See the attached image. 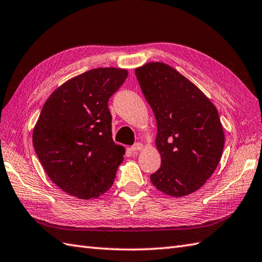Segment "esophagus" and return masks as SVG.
<instances>
[{
  "label": "esophagus",
  "instance_id": "34e87169",
  "mask_svg": "<svg viewBox=\"0 0 262 262\" xmlns=\"http://www.w3.org/2000/svg\"><path fill=\"white\" fill-rule=\"evenodd\" d=\"M142 143H140V142H137V143H135L133 144V146L131 147V151H133V152H136V151H139V150H141L142 149Z\"/></svg>",
  "mask_w": 262,
  "mask_h": 262
}]
</instances>
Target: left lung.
I'll use <instances>...</instances> for the list:
<instances>
[{
    "label": "left lung",
    "instance_id": "8db88e82",
    "mask_svg": "<svg viewBox=\"0 0 262 262\" xmlns=\"http://www.w3.org/2000/svg\"><path fill=\"white\" fill-rule=\"evenodd\" d=\"M151 106L158 133L156 146L161 166L151 183L162 193L182 197L200 189L216 169L224 147L217 110L176 69L149 62L136 69Z\"/></svg>",
    "mask_w": 262,
    "mask_h": 262
}]
</instances>
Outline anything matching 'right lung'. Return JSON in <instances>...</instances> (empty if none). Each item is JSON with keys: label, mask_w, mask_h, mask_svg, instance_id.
<instances>
[{"label": "right lung", "mask_w": 262, "mask_h": 262, "mask_svg": "<svg viewBox=\"0 0 262 262\" xmlns=\"http://www.w3.org/2000/svg\"><path fill=\"white\" fill-rule=\"evenodd\" d=\"M127 77L125 69L95 68L69 79L46 101L32 142L49 178L82 200L111 187L124 148L112 139L107 102Z\"/></svg>", "instance_id": "1"}]
</instances>
